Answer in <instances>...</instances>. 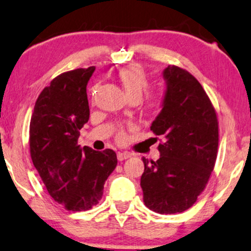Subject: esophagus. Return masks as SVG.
Wrapping results in <instances>:
<instances>
[{
  "label": "esophagus",
  "mask_w": 251,
  "mask_h": 251,
  "mask_svg": "<svg viewBox=\"0 0 251 251\" xmlns=\"http://www.w3.org/2000/svg\"><path fill=\"white\" fill-rule=\"evenodd\" d=\"M130 157H131V153H130V152H119L118 153V159L120 161L126 160V159H128Z\"/></svg>",
  "instance_id": "obj_1"
}]
</instances>
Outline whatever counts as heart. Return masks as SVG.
<instances>
[{
	"mask_svg": "<svg viewBox=\"0 0 251 251\" xmlns=\"http://www.w3.org/2000/svg\"><path fill=\"white\" fill-rule=\"evenodd\" d=\"M119 79L121 82L123 89H125L126 96L129 99H141L143 92L148 89L149 82L146 77L145 71L139 66L131 64V66L125 67L120 70ZM157 103V100L153 97L149 98V105L154 106ZM120 139L125 138V133L120 132Z\"/></svg>",
	"mask_w": 251,
	"mask_h": 251,
	"instance_id": "obj_1",
	"label": "heart"
}]
</instances>
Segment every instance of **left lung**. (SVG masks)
I'll list each match as a JSON object with an SVG mask.
<instances>
[{"mask_svg":"<svg viewBox=\"0 0 251 251\" xmlns=\"http://www.w3.org/2000/svg\"><path fill=\"white\" fill-rule=\"evenodd\" d=\"M166 91L161 110L152 122L160 158H143L144 204L160 214L183 212L204 190L217 159L218 120L209 97L187 70L168 66L162 71Z\"/></svg>","mask_w":251,"mask_h":251,"instance_id":"obj_1","label":"left lung"}]
</instances>
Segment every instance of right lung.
Instances as JSON below:
<instances>
[{"label":"right lung","instance_id":"obj_1","mask_svg":"<svg viewBox=\"0 0 251 251\" xmlns=\"http://www.w3.org/2000/svg\"><path fill=\"white\" fill-rule=\"evenodd\" d=\"M94 70L80 68L54 78L38 97L30 122L34 167L53 200L74 212L99 203L118 165L113 150L78 145L79 130L90 118L86 85Z\"/></svg>","mask_w":251,"mask_h":251}]
</instances>
